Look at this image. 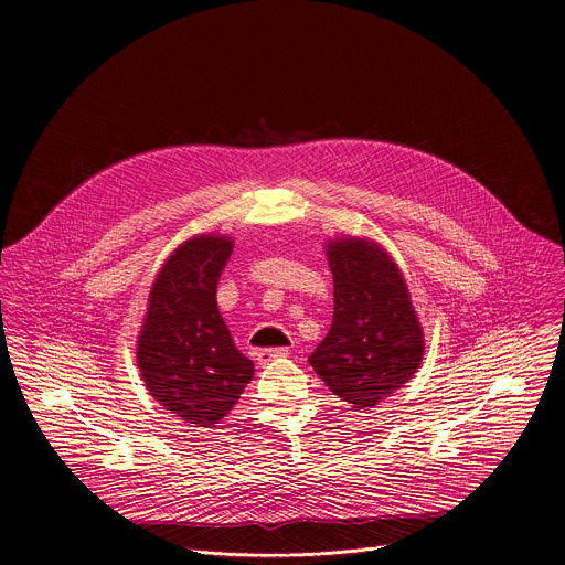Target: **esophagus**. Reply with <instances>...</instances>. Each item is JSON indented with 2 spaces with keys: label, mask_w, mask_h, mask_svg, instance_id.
Masks as SVG:
<instances>
[{
  "label": "esophagus",
  "mask_w": 565,
  "mask_h": 565,
  "mask_svg": "<svg viewBox=\"0 0 565 565\" xmlns=\"http://www.w3.org/2000/svg\"><path fill=\"white\" fill-rule=\"evenodd\" d=\"M288 355V349H262L257 351V362L259 364H270L273 360H279V358H286Z\"/></svg>",
  "instance_id": "1"
}]
</instances>
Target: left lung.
Instances as JSON below:
<instances>
[{"label": "left lung", "mask_w": 565, "mask_h": 565, "mask_svg": "<svg viewBox=\"0 0 565 565\" xmlns=\"http://www.w3.org/2000/svg\"><path fill=\"white\" fill-rule=\"evenodd\" d=\"M333 324L308 362L355 409H371L405 386L423 362V331L393 259L366 238L329 246Z\"/></svg>", "instance_id": "left-lung-1"}]
</instances>
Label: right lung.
Segmentation results:
<instances>
[{
	"mask_svg": "<svg viewBox=\"0 0 565 565\" xmlns=\"http://www.w3.org/2000/svg\"><path fill=\"white\" fill-rule=\"evenodd\" d=\"M232 255L225 236H194L160 268L138 338V369L170 414L196 427L216 425L253 380L216 306V286Z\"/></svg>",
	"mask_w": 565,
	"mask_h": 565,
	"instance_id": "add662e5",
	"label": "right lung"
}]
</instances>
